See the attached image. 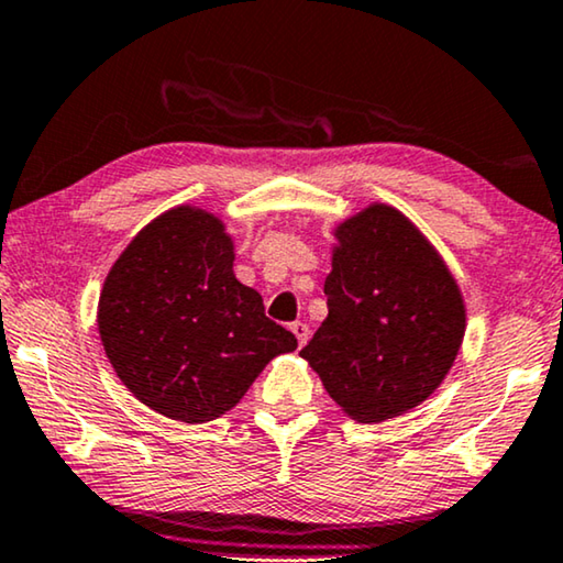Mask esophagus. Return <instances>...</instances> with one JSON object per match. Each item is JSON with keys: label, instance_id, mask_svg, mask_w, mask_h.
<instances>
[{"label": "esophagus", "instance_id": "1", "mask_svg": "<svg viewBox=\"0 0 563 563\" xmlns=\"http://www.w3.org/2000/svg\"><path fill=\"white\" fill-rule=\"evenodd\" d=\"M289 330L295 332L299 347H305V342H307V338H309V328H307V324H305V322H291Z\"/></svg>", "mask_w": 563, "mask_h": 563}]
</instances>
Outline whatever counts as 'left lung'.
I'll use <instances>...</instances> for the list:
<instances>
[{"instance_id":"obj_1","label":"left lung","mask_w":563,"mask_h":563,"mask_svg":"<svg viewBox=\"0 0 563 563\" xmlns=\"http://www.w3.org/2000/svg\"><path fill=\"white\" fill-rule=\"evenodd\" d=\"M328 320L301 347L332 401L363 423L413 409L450 373L464 338L452 274L398 210L371 206L338 228Z\"/></svg>"}]
</instances>
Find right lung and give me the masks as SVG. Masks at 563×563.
Listing matches in <instances>:
<instances>
[{
	"label": "right lung",
	"mask_w": 563,
	"mask_h": 563,
	"mask_svg": "<svg viewBox=\"0 0 563 563\" xmlns=\"http://www.w3.org/2000/svg\"><path fill=\"white\" fill-rule=\"evenodd\" d=\"M99 332L124 386L185 423L231 411L272 357L297 347L235 279L223 223L187 206L152 221L113 264Z\"/></svg>",
	"instance_id": "obj_1"
}]
</instances>
